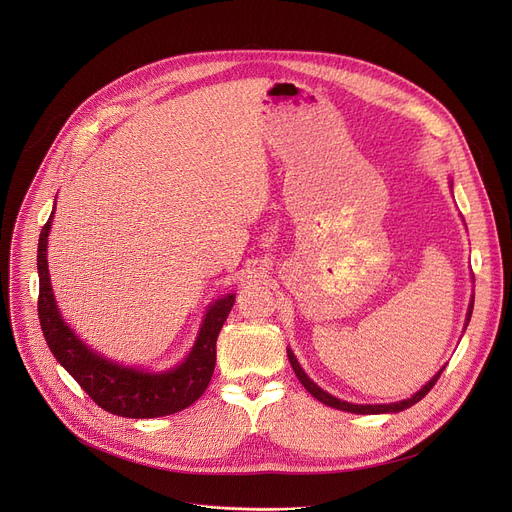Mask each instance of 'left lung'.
Wrapping results in <instances>:
<instances>
[{
    "label": "left lung",
    "mask_w": 512,
    "mask_h": 512,
    "mask_svg": "<svg viewBox=\"0 0 512 512\" xmlns=\"http://www.w3.org/2000/svg\"><path fill=\"white\" fill-rule=\"evenodd\" d=\"M453 185V183H451ZM472 310H474V296H472V302H470V308H468V316H466V327H468V322H470V318H472ZM288 359H290V363H292V369H294V374L298 376V380H300V384L318 400V402H322V404H327V406H333V408H337V410H345V412H353V414H382V412H400V410H404V408H410L412 404H416L418 400H423L429 392H431V388L437 384V380L441 378V374H443V369L445 367H441L437 374L421 388L418 390L414 396H410L408 400H400V402H392V404H351V402H345V400H339V398H335V396H331L329 392H324L322 388H318L306 374H304V369L300 367V363H298V359L294 357V353H292V349H288Z\"/></svg>",
    "instance_id": "8db88e82"
}]
</instances>
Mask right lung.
<instances>
[{"label":"right lung","mask_w":512,"mask_h":512,"mask_svg":"<svg viewBox=\"0 0 512 512\" xmlns=\"http://www.w3.org/2000/svg\"><path fill=\"white\" fill-rule=\"evenodd\" d=\"M53 214L40 230L36 265L40 280V329L57 361L77 380L91 400L112 414L126 418H155L192 406L212 380L216 365V339L232 304H235V294L216 300L208 308L190 355L177 367L161 371V374H149L143 369L108 361L104 355H98L77 339L57 308L49 263H46V243H49Z\"/></svg>","instance_id":"add662e5"}]
</instances>
